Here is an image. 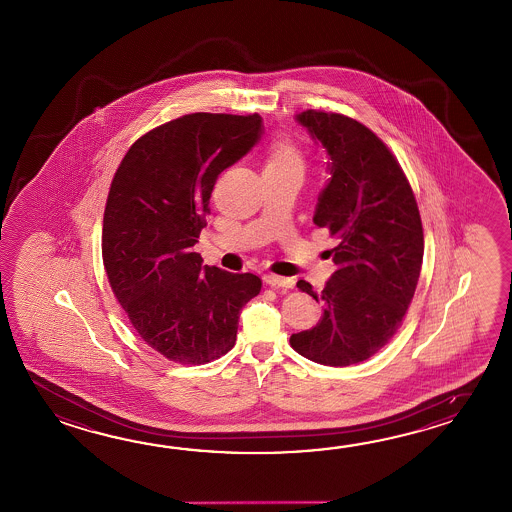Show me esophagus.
<instances>
[{"instance_id":"esophagus-1","label":"esophagus","mask_w":512,"mask_h":512,"mask_svg":"<svg viewBox=\"0 0 512 512\" xmlns=\"http://www.w3.org/2000/svg\"><path fill=\"white\" fill-rule=\"evenodd\" d=\"M263 282L271 285L274 289H293L294 285L291 278H283V276H276V274H265Z\"/></svg>"}]
</instances>
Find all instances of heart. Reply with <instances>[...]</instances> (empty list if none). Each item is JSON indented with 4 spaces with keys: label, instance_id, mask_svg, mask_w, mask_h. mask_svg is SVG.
I'll return each mask as SVG.
<instances>
[{
    "label": "heart",
    "instance_id": "b5f03b06",
    "mask_svg": "<svg viewBox=\"0 0 512 512\" xmlns=\"http://www.w3.org/2000/svg\"><path fill=\"white\" fill-rule=\"evenodd\" d=\"M265 168H304V159L293 141L276 139L267 153Z\"/></svg>",
    "mask_w": 512,
    "mask_h": 512
}]
</instances>
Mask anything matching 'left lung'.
Returning a JSON list of instances; mask_svg holds the SVG:
<instances>
[{"label":"left lung","mask_w":512,"mask_h":512,"mask_svg":"<svg viewBox=\"0 0 512 512\" xmlns=\"http://www.w3.org/2000/svg\"><path fill=\"white\" fill-rule=\"evenodd\" d=\"M296 120L326 150L329 183L318 196L313 223L337 236V271L322 294L311 329L291 335V346L324 366L370 359L401 326L414 298L425 241L412 186L386 144L364 124L338 113L307 109Z\"/></svg>","instance_id":"obj_1"}]
</instances>
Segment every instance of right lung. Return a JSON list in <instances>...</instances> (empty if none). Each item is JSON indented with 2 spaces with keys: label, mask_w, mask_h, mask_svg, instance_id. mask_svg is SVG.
I'll list each match as a JSON object with an SVG mask.
<instances>
[{
  "label": "right lung",
  "mask_w": 512,
  "mask_h": 512,
  "mask_svg": "<svg viewBox=\"0 0 512 512\" xmlns=\"http://www.w3.org/2000/svg\"><path fill=\"white\" fill-rule=\"evenodd\" d=\"M254 115L192 113L148 131L111 181L102 229L109 285L139 337L166 359L207 364L232 349L251 272L201 265L194 252L218 175L260 141Z\"/></svg>",
  "instance_id": "right-lung-1"
}]
</instances>
